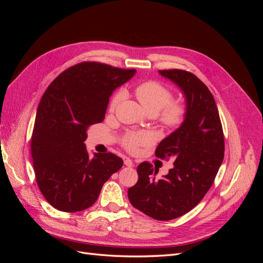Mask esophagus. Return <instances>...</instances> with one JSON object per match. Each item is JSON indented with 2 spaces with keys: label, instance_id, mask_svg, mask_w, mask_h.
Instances as JSON below:
<instances>
[{
  "label": "esophagus",
  "instance_id": "1",
  "mask_svg": "<svg viewBox=\"0 0 263 263\" xmlns=\"http://www.w3.org/2000/svg\"><path fill=\"white\" fill-rule=\"evenodd\" d=\"M124 163H125L126 166H134V165H135V163L130 160L129 158H126L125 160H124Z\"/></svg>",
  "mask_w": 263,
  "mask_h": 263
}]
</instances>
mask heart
Listing matches in <instances>:
<instances>
[{
    "label": "heart",
    "mask_w": 263,
    "mask_h": 263,
    "mask_svg": "<svg viewBox=\"0 0 263 263\" xmlns=\"http://www.w3.org/2000/svg\"><path fill=\"white\" fill-rule=\"evenodd\" d=\"M135 94L149 114H157L158 121L168 129L179 127L185 118L186 108L182 102L171 101L172 92L158 81H146L135 87ZM124 98L122 91L115 92L109 99L108 110L114 112ZM153 136L147 132L129 133L123 139V146L135 151L139 146L151 144Z\"/></svg>",
    "instance_id": "obj_1"
}]
</instances>
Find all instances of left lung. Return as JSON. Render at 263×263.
<instances>
[{
  "mask_svg": "<svg viewBox=\"0 0 263 263\" xmlns=\"http://www.w3.org/2000/svg\"><path fill=\"white\" fill-rule=\"evenodd\" d=\"M176 83L186 100L182 125L156 149V157L176 159L166 176L157 179L158 169L149 162L138 165V181L128 189L135 209L157 220L186 214L211 189L224 159L225 142L214 97L200 79L185 70H159Z\"/></svg>",
  "mask_w": 263,
  "mask_h": 263,
  "instance_id": "obj_1",
  "label": "left lung"
}]
</instances>
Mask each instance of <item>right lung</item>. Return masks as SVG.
<instances>
[{
    "label": "right lung",
    "mask_w": 263,
    "mask_h": 263,
    "mask_svg": "<svg viewBox=\"0 0 263 263\" xmlns=\"http://www.w3.org/2000/svg\"><path fill=\"white\" fill-rule=\"evenodd\" d=\"M84 61L63 71L47 87L37 108L31 157L37 185L51 206L74 213L89 209L102 186L122 168L112 153L90 158L84 141L91 125L103 122L109 97L135 74Z\"/></svg>",
    "instance_id": "1"
}]
</instances>
